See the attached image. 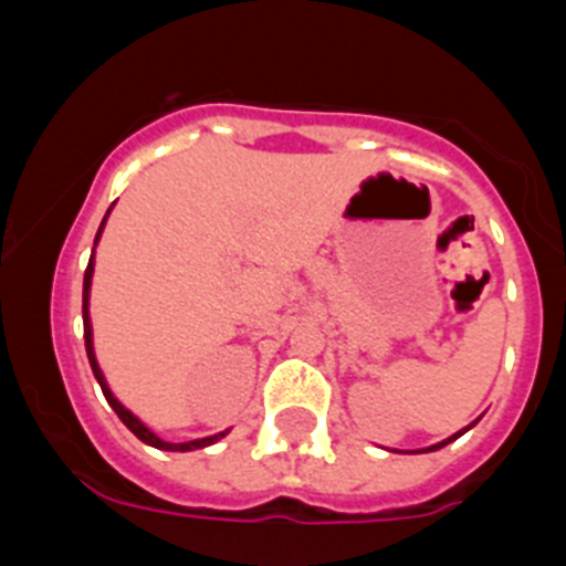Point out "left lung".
Wrapping results in <instances>:
<instances>
[{"label":"left lung","instance_id":"8db88e82","mask_svg":"<svg viewBox=\"0 0 566 566\" xmlns=\"http://www.w3.org/2000/svg\"><path fill=\"white\" fill-rule=\"evenodd\" d=\"M474 424H478V419H474V421H472V424H469V427H463V430H458V432H455V436H450V438H443V441L432 443V447H424V450H413V452H436V450H441V447H447V443H450V441H455V438H461V436H463V432H467V430H472V427H474ZM390 452H399V450H390Z\"/></svg>","mask_w":566,"mask_h":566}]
</instances>
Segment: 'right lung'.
<instances>
[{
  "instance_id": "add662e5",
  "label": "right lung",
  "mask_w": 566,
  "mask_h": 566,
  "mask_svg": "<svg viewBox=\"0 0 566 566\" xmlns=\"http://www.w3.org/2000/svg\"><path fill=\"white\" fill-rule=\"evenodd\" d=\"M111 209H114V206H111ZM111 209L105 211L103 223H99V229H97V237H94V248H97L99 237H103L105 220H108ZM92 279H94V253H92V259H88L86 276H83V337H86V355H88V363H92V371H94V377H97L99 388H103V396H105V399H108V405H111V408H114V413L119 416V419H123V424L128 427V430L134 432V436L139 438V441H145L147 447H156V450H164V452H192V450H203V447H209V443H214V441H220V438H226V436H229V430H223V432H214V436L195 438V441H184V443L164 441V438H158L156 432H153L150 427H147L145 421H142L139 416L134 413V410H128V408H125L123 402H119V399H116V396H114V390L108 388V379H105L103 368H99V363H97V355H94V329H92V315H88V298H92Z\"/></svg>"
}]
</instances>
